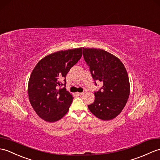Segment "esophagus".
Listing matches in <instances>:
<instances>
[{"mask_svg":"<svg viewBox=\"0 0 160 160\" xmlns=\"http://www.w3.org/2000/svg\"><path fill=\"white\" fill-rule=\"evenodd\" d=\"M84 94V92H77V95H82Z\"/></svg>","mask_w":160,"mask_h":160,"instance_id":"1","label":"esophagus"}]
</instances>
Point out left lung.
<instances>
[{
	"label": "left lung",
	"instance_id": "8db88e82",
	"mask_svg": "<svg viewBox=\"0 0 160 160\" xmlns=\"http://www.w3.org/2000/svg\"><path fill=\"white\" fill-rule=\"evenodd\" d=\"M82 54L95 84L103 86L95 91V101L88 105L95 116L103 121L115 118L121 113L129 98V78L122 62L115 56L97 48H82Z\"/></svg>",
	"mask_w": 160,
	"mask_h": 160
}]
</instances>
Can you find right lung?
<instances>
[{
	"label": "right lung",
	"instance_id": "1",
	"mask_svg": "<svg viewBox=\"0 0 160 160\" xmlns=\"http://www.w3.org/2000/svg\"><path fill=\"white\" fill-rule=\"evenodd\" d=\"M82 51L80 48L49 54L32 70L28 81V98L33 109L43 120L58 121L69 110L73 98L66 90L65 77L82 57Z\"/></svg>",
	"mask_w": 160,
	"mask_h": 160
}]
</instances>
